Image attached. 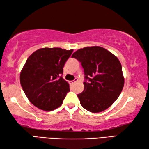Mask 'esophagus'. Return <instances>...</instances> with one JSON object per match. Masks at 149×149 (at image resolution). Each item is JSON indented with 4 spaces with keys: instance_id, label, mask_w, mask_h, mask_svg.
I'll return each mask as SVG.
<instances>
[{
    "instance_id": "1",
    "label": "esophagus",
    "mask_w": 149,
    "mask_h": 149,
    "mask_svg": "<svg viewBox=\"0 0 149 149\" xmlns=\"http://www.w3.org/2000/svg\"><path fill=\"white\" fill-rule=\"evenodd\" d=\"M77 81H78V79L77 78V79H74V80H73V81H70V83L71 84H74V83H76V82H77Z\"/></svg>"
}]
</instances>
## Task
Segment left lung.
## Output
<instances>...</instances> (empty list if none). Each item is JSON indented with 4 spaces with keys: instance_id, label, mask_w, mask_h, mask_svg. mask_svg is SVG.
<instances>
[{
    "instance_id": "1",
    "label": "left lung",
    "mask_w": 149,
    "mask_h": 149,
    "mask_svg": "<svg viewBox=\"0 0 149 149\" xmlns=\"http://www.w3.org/2000/svg\"><path fill=\"white\" fill-rule=\"evenodd\" d=\"M84 70V90L77 95L81 105L92 113L109 107L123 90L125 79L119 59L100 46H88L72 54Z\"/></svg>"
}]
</instances>
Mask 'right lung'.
I'll return each instance as SVG.
<instances>
[{
	"label": "right lung",
	"mask_w": 149,
	"mask_h": 149,
	"mask_svg": "<svg viewBox=\"0 0 149 149\" xmlns=\"http://www.w3.org/2000/svg\"><path fill=\"white\" fill-rule=\"evenodd\" d=\"M72 52L73 49L42 48L29 57L20 81L26 97L36 107L53 111L61 105L70 86L61 75Z\"/></svg>",
	"instance_id": "add662e5"
}]
</instances>
